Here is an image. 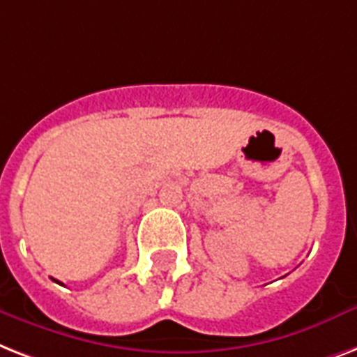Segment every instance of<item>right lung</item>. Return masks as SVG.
<instances>
[{"label":"right lung","mask_w":357,"mask_h":357,"mask_svg":"<svg viewBox=\"0 0 357 357\" xmlns=\"http://www.w3.org/2000/svg\"><path fill=\"white\" fill-rule=\"evenodd\" d=\"M53 280H54V279H53ZM54 282H58V280H54Z\"/></svg>","instance_id":"add662e5"}]
</instances>
